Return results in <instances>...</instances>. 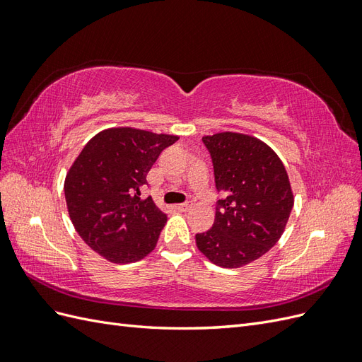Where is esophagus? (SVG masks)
I'll return each instance as SVG.
<instances>
[{
	"mask_svg": "<svg viewBox=\"0 0 362 362\" xmlns=\"http://www.w3.org/2000/svg\"><path fill=\"white\" fill-rule=\"evenodd\" d=\"M175 208H177L178 211H189L192 208V202H184V204H177L175 205Z\"/></svg>",
	"mask_w": 362,
	"mask_h": 362,
	"instance_id": "1",
	"label": "esophagus"
}]
</instances>
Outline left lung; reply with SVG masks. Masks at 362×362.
<instances>
[{"instance_id": "1", "label": "left lung", "mask_w": 362, "mask_h": 362, "mask_svg": "<svg viewBox=\"0 0 362 362\" xmlns=\"http://www.w3.org/2000/svg\"><path fill=\"white\" fill-rule=\"evenodd\" d=\"M210 152L217 201L213 228L196 246L213 264L237 269L278 243L294 204L288 175L276 152L257 137L217 133L202 137Z\"/></svg>"}]
</instances>
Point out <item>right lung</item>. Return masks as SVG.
<instances>
[{
    "instance_id": "right-lung-1",
    "label": "right lung",
    "mask_w": 362,
    "mask_h": 362,
    "mask_svg": "<svg viewBox=\"0 0 362 362\" xmlns=\"http://www.w3.org/2000/svg\"><path fill=\"white\" fill-rule=\"evenodd\" d=\"M178 136L120 127L92 137L75 158L64 198L75 231L105 259L127 264L154 250L168 217L151 196L146 175Z\"/></svg>"
}]
</instances>
